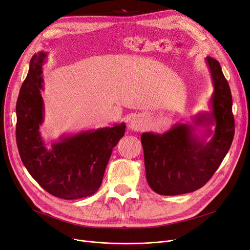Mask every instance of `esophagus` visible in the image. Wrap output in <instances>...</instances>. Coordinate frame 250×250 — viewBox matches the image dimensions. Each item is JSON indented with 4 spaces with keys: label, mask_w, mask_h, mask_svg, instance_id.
Segmentation results:
<instances>
[{
    "label": "esophagus",
    "mask_w": 250,
    "mask_h": 250,
    "mask_svg": "<svg viewBox=\"0 0 250 250\" xmlns=\"http://www.w3.org/2000/svg\"><path fill=\"white\" fill-rule=\"evenodd\" d=\"M129 127H131L133 131H136V132H139V131H141V129L143 128V125H142V123H141V121L140 119H138V118H134L133 121L129 123Z\"/></svg>",
    "instance_id": "1"
}]
</instances>
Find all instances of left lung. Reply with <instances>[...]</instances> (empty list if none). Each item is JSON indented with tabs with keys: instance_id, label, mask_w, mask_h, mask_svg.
Masks as SVG:
<instances>
[{
	"instance_id": "1",
	"label": "left lung",
	"mask_w": 250,
	"mask_h": 250,
	"mask_svg": "<svg viewBox=\"0 0 250 250\" xmlns=\"http://www.w3.org/2000/svg\"><path fill=\"white\" fill-rule=\"evenodd\" d=\"M205 62L213 86L209 111L194 115L192 124L177 123L164 134L141 136L146 179L157 194L173 196L200 189L231 147L235 124L230 86L219 61L206 57Z\"/></svg>"
}]
</instances>
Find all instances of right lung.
Here are the masks:
<instances>
[{
	"mask_svg": "<svg viewBox=\"0 0 250 250\" xmlns=\"http://www.w3.org/2000/svg\"><path fill=\"white\" fill-rule=\"evenodd\" d=\"M48 52L32 56L16 104V141L19 154L29 175L53 196L74 200L89 197L100 188L113 147L125 133V124H115L64 134L48 147L40 126L45 106L42 65Z\"/></svg>",
	"mask_w": 250,
	"mask_h": 250,
	"instance_id": "1",
	"label": "right lung"
}]
</instances>
